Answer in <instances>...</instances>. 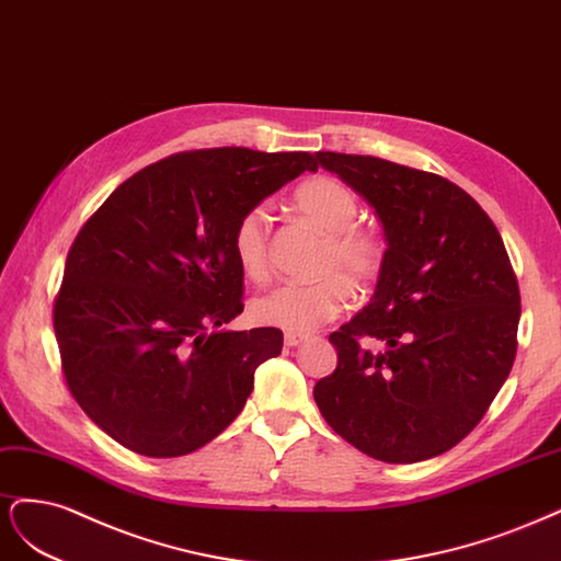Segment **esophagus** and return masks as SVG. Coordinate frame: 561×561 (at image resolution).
Returning a JSON list of instances; mask_svg holds the SVG:
<instances>
[{
    "mask_svg": "<svg viewBox=\"0 0 561 561\" xmlns=\"http://www.w3.org/2000/svg\"><path fill=\"white\" fill-rule=\"evenodd\" d=\"M305 340H307V335H302V333H286L284 335V345L286 347H300Z\"/></svg>",
    "mask_w": 561,
    "mask_h": 561,
    "instance_id": "esophagus-1",
    "label": "esophagus"
}]
</instances>
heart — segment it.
Instances as JSON below:
<instances>
[{
  "instance_id": "obj_1",
  "label": "heart",
  "mask_w": 561,
  "mask_h": 561,
  "mask_svg": "<svg viewBox=\"0 0 561 561\" xmlns=\"http://www.w3.org/2000/svg\"><path fill=\"white\" fill-rule=\"evenodd\" d=\"M294 207L323 238L314 282H286L251 302V314L267 327L307 333L335 319L354 296L366 294L382 273L385 244L368 228L356 226L358 201L333 176H314L294 193ZM273 219L265 205L249 207L232 230V251L249 279H265L270 270Z\"/></svg>"
}]
</instances>
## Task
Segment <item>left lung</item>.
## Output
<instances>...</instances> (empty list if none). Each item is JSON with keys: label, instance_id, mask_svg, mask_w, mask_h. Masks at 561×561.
Here are the masks:
<instances>
[{"label": "left lung", "instance_id": "obj_1", "mask_svg": "<svg viewBox=\"0 0 561 561\" xmlns=\"http://www.w3.org/2000/svg\"><path fill=\"white\" fill-rule=\"evenodd\" d=\"M385 228L375 296L331 333L337 368L317 382L323 420L364 455L414 463L484 417L517 352L519 286L484 209L445 176L375 156L319 151ZM375 336L386 350L359 347Z\"/></svg>", "mask_w": 561, "mask_h": 561}]
</instances>
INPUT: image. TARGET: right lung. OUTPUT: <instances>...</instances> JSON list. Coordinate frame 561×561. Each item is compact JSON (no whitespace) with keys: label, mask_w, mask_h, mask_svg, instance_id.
Segmentation results:
<instances>
[{"label":"right lung","mask_w":561,"mask_h":561,"mask_svg":"<svg viewBox=\"0 0 561 561\" xmlns=\"http://www.w3.org/2000/svg\"><path fill=\"white\" fill-rule=\"evenodd\" d=\"M317 156L184 151L123 182L71 244L53 329L67 387L106 436L184 457L238 417L279 329L224 331L244 305L240 216Z\"/></svg>","instance_id":"right-lung-1"}]
</instances>
